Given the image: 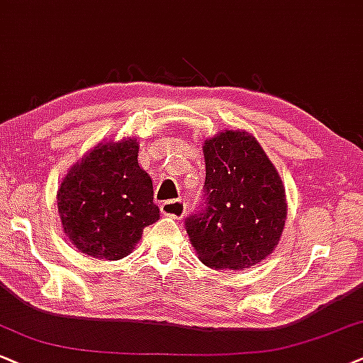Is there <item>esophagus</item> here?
Instances as JSON below:
<instances>
[{"instance_id":"obj_1","label":"esophagus","mask_w":363,"mask_h":363,"mask_svg":"<svg viewBox=\"0 0 363 363\" xmlns=\"http://www.w3.org/2000/svg\"><path fill=\"white\" fill-rule=\"evenodd\" d=\"M161 213L167 217L182 218L186 213V203L183 200H168V202L161 203Z\"/></svg>"}]
</instances>
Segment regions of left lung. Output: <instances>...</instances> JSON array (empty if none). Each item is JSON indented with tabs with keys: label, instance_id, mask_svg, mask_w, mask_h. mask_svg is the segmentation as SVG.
<instances>
[{
	"label": "left lung",
	"instance_id": "1",
	"mask_svg": "<svg viewBox=\"0 0 363 363\" xmlns=\"http://www.w3.org/2000/svg\"><path fill=\"white\" fill-rule=\"evenodd\" d=\"M205 208L185 220L196 256L212 269L242 271L277 247L288 203L259 141L225 129L203 143Z\"/></svg>",
	"mask_w": 363,
	"mask_h": 363
}]
</instances>
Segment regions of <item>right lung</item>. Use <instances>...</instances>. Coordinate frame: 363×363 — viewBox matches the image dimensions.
Returning <instances> with one entry per match:
<instances>
[{"label": "right lung", "instance_id": "add662e5", "mask_svg": "<svg viewBox=\"0 0 363 363\" xmlns=\"http://www.w3.org/2000/svg\"><path fill=\"white\" fill-rule=\"evenodd\" d=\"M136 138L101 141L70 167L57 191L62 227L82 254L126 257L160 218L153 182L138 163Z\"/></svg>", "mask_w": 363, "mask_h": 363}]
</instances>
